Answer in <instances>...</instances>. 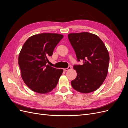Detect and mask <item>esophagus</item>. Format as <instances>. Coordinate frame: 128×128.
Segmentation results:
<instances>
[{"label":"esophagus","mask_w":128,"mask_h":128,"mask_svg":"<svg viewBox=\"0 0 128 128\" xmlns=\"http://www.w3.org/2000/svg\"><path fill=\"white\" fill-rule=\"evenodd\" d=\"M70 69H72V67H68L67 68L64 69V72H67V71H68V70H70Z\"/></svg>","instance_id":"1"}]
</instances>
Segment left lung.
Returning a JSON list of instances; mask_svg holds the SVG:
<instances>
[{
  "mask_svg": "<svg viewBox=\"0 0 128 128\" xmlns=\"http://www.w3.org/2000/svg\"><path fill=\"white\" fill-rule=\"evenodd\" d=\"M69 40L82 65H74L77 77L71 82L74 90L89 93L102 85L108 73L110 56L103 42L96 35L88 32L70 33Z\"/></svg>",
  "mask_w": 128,
  "mask_h": 128,
  "instance_id": "obj_1",
  "label": "left lung"
}]
</instances>
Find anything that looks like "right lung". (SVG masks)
<instances>
[{"label":"right lung","mask_w":128,"mask_h":128,"mask_svg":"<svg viewBox=\"0 0 128 128\" xmlns=\"http://www.w3.org/2000/svg\"><path fill=\"white\" fill-rule=\"evenodd\" d=\"M64 37L57 33H41L30 37L24 43L18 56L21 77L28 88L40 94L55 88L63 72L46 64L55 47Z\"/></svg>","instance_id":"1"}]
</instances>
